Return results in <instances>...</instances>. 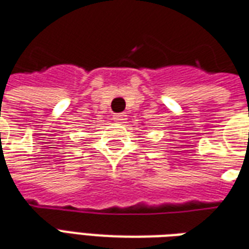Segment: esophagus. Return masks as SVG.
Returning a JSON list of instances; mask_svg holds the SVG:
<instances>
[{"instance_id": "esophagus-1", "label": "esophagus", "mask_w": 249, "mask_h": 249, "mask_svg": "<svg viewBox=\"0 0 249 249\" xmlns=\"http://www.w3.org/2000/svg\"><path fill=\"white\" fill-rule=\"evenodd\" d=\"M113 120L117 123H125L126 121V114L125 113H116L113 114Z\"/></svg>"}]
</instances>
